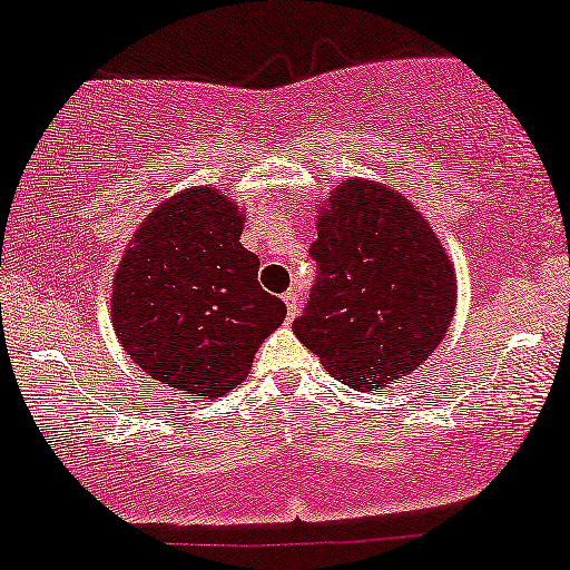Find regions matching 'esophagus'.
I'll return each instance as SVG.
<instances>
[{"label": "esophagus", "mask_w": 570, "mask_h": 570, "mask_svg": "<svg viewBox=\"0 0 570 570\" xmlns=\"http://www.w3.org/2000/svg\"><path fill=\"white\" fill-rule=\"evenodd\" d=\"M284 303H286V315H289V321H292L294 315L299 313V297H297V292H286V294H284Z\"/></svg>", "instance_id": "obj_1"}]
</instances>
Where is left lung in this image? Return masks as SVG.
Segmentation results:
<instances>
[{
	"label": "left lung",
	"instance_id": "left-lung-1",
	"mask_svg": "<svg viewBox=\"0 0 570 570\" xmlns=\"http://www.w3.org/2000/svg\"><path fill=\"white\" fill-rule=\"evenodd\" d=\"M318 265L311 305L292 324L334 380L361 393L420 368L456 307V271L406 196L345 177L318 204Z\"/></svg>",
	"mask_w": 570,
	"mask_h": 570
}]
</instances>
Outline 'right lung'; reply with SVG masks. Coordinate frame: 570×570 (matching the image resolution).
<instances>
[{
	"instance_id": "1",
	"label": "right lung",
	"mask_w": 570,
	"mask_h": 570,
	"mask_svg": "<svg viewBox=\"0 0 570 570\" xmlns=\"http://www.w3.org/2000/svg\"><path fill=\"white\" fill-rule=\"evenodd\" d=\"M246 215L207 185L169 196L135 230L111 281V324L129 358L173 390L215 397L249 374L286 305L257 284L238 242Z\"/></svg>"
}]
</instances>
